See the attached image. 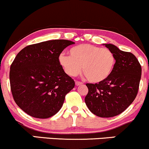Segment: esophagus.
I'll return each instance as SVG.
<instances>
[{
  "mask_svg": "<svg viewBox=\"0 0 149 149\" xmlns=\"http://www.w3.org/2000/svg\"><path fill=\"white\" fill-rule=\"evenodd\" d=\"M75 84H76L77 86H79V85L82 84L83 82H81V81H75Z\"/></svg>",
  "mask_w": 149,
  "mask_h": 149,
  "instance_id": "34e87169",
  "label": "esophagus"
}]
</instances>
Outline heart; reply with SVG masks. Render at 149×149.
Listing matches in <instances>:
<instances>
[{
	"mask_svg": "<svg viewBox=\"0 0 149 149\" xmlns=\"http://www.w3.org/2000/svg\"><path fill=\"white\" fill-rule=\"evenodd\" d=\"M70 56L61 54L59 63L65 72L72 77L82 71L87 79L93 83L101 82L111 75L115 58L111 50L91 44H80L70 48Z\"/></svg>",
	"mask_w": 149,
	"mask_h": 149,
	"instance_id": "obj_1",
	"label": "heart"
}]
</instances>
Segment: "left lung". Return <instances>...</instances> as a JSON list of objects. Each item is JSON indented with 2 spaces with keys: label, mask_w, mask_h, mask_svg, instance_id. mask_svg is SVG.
<instances>
[{
  "label": "left lung",
  "mask_w": 149,
  "mask_h": 149,
  "mask_svg": "<svg viewBox=\"0 0 149 149\" xmlns=\"http://www.w3.org/2000/svg\"><path fill=\"white\" fill-rule=\"evenodd\" d=\"M114 54L113 72L101 82L86 84L88 91L85 103L91 113L101 118H111L125 111L138 93L141 66L134 55L113 44H105Z\"/></svg>",
  "instance_id": "8db88e82"
}]
</instances>
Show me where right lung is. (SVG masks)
Returning <instances> with one entry per match:
<instances>
[{
	"label": "right lung",
	"instance_id": "right-lung-1",
	"mask_svg": "<svg viewBox=\"0 0 149 149\" xmlns=\"http://www.w3.org/2000/svg\"><path fill=\"white\" fill-rule=\"evenodd\" d=\"M74 43L51 40L29 45L17 53L10 65V83L15 102L26 114L45 119L61 110L75 83L64 72L59 56Z\"/></svg>",
	"mask_w": 149,
	"mask_h": 149
}]
</instances>
